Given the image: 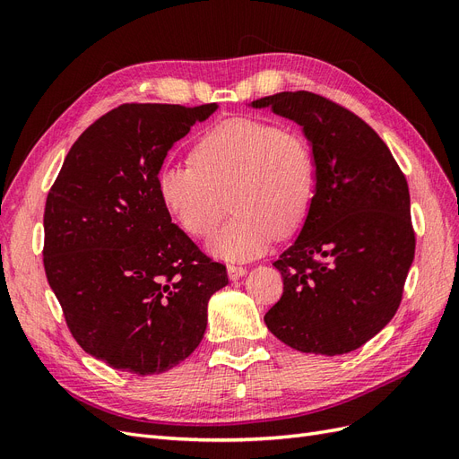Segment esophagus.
Instances as JSON below:
<instances>
[{
  "label": "esophagus",
  "mask_w": 459,
  "mask_h": 459,
  "mask_svg": "<svg viewBox=\"0 0 459 459\" xmlns=\"http://www.w3.org/2000/svg\"><path fill=\"white\" fill-rule=\"evenodd\" d=\"M245 273H247V268H243V266H235V264H230V266H228V275H230L231 281L239 280V277H243Z\"/></svg>",
  "instance_id": "esophagus-1"
}]
</instances>
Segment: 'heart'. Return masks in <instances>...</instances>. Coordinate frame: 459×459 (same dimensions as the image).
<instances>
[{"instance_id":"1","label":"heart","mask_w":459,"mask_h":459,"mask_svg":"<svg viewBox=\"0 0 459 459\" xmlns=\"http://www.w3.org/2000/svg\"><path fill=\"white\" fill-rule=\"evenodd\" d=\"M191 160L164 164L157 189L166 211L193 238L211 233L231 199L235 216L206 241L214 258L253 260L277 235L299 231L310 214L316 160L295 132L258 118L224 120L199 137Z\"/></svg>"}]
</instances>
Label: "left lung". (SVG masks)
Wrapping results in <instances>:
<instances>
[{"label": "left lung", "instance_id": "obj_1", "mask_svg": "<svg viewBox=\"0 0 459 459\" xmlns=\"http://www.w3.org/2000/svg\"><path fill=\"white\" fill-rule=\"evenodd\" d=\"M248 107L297 122L316 160L310 214L273 262L283 295L264 322L295 351L352 352L400 307L415 253L406 178L373 128L322 95L281 91Z\"/></svg>", "mask_w": 459, "mask_h": 459}]
</instances>
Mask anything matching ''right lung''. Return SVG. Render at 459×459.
I'll return each mask as SVG.
<instances>
[{"instance_id": "obj_1", "label": "right lung", "mask_w": 459, "mask_h": 459, "mask_svg": "<svg viewBox=\"0 0 459 459\" xmlns=\"http://www.w3.org/2000/svg\"><path fill=\"white\" fill-rule=\"evenodd\" d=\"M218 108L132 103L95 120L68 151L46 201L44 268L90 356L135 375L197 349L208 300L228 285L172 224L157 178L176 142Z\"/></svg>"}]
</instances>
